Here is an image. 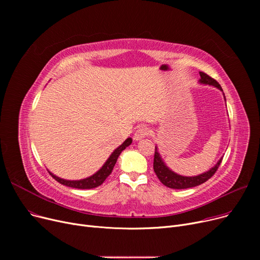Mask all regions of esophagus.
Here are the masks:
<instances>
[{
    "label": "esophagus",
    "mask_w": 260,
    "mask_h": 260,
    "mask_svg": "<svg viewBox=\"0 0 260 260\" xmlns=\"http://www.w3.org/2000/svg\"><path fill=\"white\" fill-rule=\"evenodd\" d=\"M148 129H147V127H145V126H139L138 128H137V131L135 132V134H134V140H136V141H138V140H141V139H143L144 137H146V136L148 135Z\"/></svg>",
    "instance_id": "esophagus-1"
}]
</instances>
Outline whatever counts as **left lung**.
Segmentation results:
<instances>
[{"mask_svg": "<svg viewBox=\"0 0 260 260\" xmlns=\"http://www.w3.org/2000/svg\"><path fill=\"white\" fill-rule=\"evenodd\" d=\"M199 75H200V83L213 85L217 88H219L220 90H222L220 84L218 83L215 79H213L212 77H210L209 75H207L203 72H200ZM221 161H222V158L218 161L217 165L214 168H212L209 172H206L201 175L194 176V177H184V176L177 175L176 173L172 172L165 165V162L162 161V159L157 151V146H156L155 147V155H154V171L158 177V179L166 186H168L170 188L182 189V188L194 187V186L200 185L206 181H208L211 177L216 173L218 168H219Z\"/></svg>", "mask_w": 260, "mask_h": 260, "instance_id": "left-lung-1", "label": "left lung"}]
</instances>
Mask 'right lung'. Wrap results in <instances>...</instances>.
Segmentation results:
<instances>
[{
  "label": "right lung",
  "mask_w": 260,
  "mask_h": 260,
  "mask_svg": "<svg viewBox=\"0 0 260 260\" xmlns=\"http://www.w3.org/2000/svg\"><path fill=\"white\" fill-rule=\"evenodd\" d=\"M133 142L132 138H127L124 142H123L117 149H115L114 153L109 156V158L107 159V161L104 163V166L97 172L95 174H93L92 176L88 177L86 179H82V180H75V181H71V180H65V179H61L59 177L52 175L51 173H49L52 177L53 179H56L58 182H60L63 185L66 186H70V187H75V188H82V189H86V188H93V187H97L99 185H101L107 177L111 175L117 159L119 157V155L121 154L122 151H124V149Z\"/></svg>",
  "instance_id": "1"
}]
</instances>
